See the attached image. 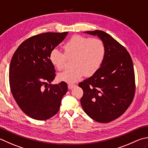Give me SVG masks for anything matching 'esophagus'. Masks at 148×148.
Masks as SVG:
<instances>
[{
	"label": "esophagus",
	"instance_id": "esophagus-1",
	"mask_svg": "<svg viewBox=\"0 0 148 148\" xmlns=\"http://www.w3.org/2000/svg\"><path fill=\"white\" fill-rule=\"evenodd\" d=\"M75 86H76V85H72V84H69V85H68V88H69V89L73 88L74 87H75Z\"/></svg>",
	"mask_w": 148,
	"mask_h": 148
}]
</instances>
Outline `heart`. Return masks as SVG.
Returning <instances> with one entry per match:
<instances>
[{
  "label": "heart",
  "instance_id": "1",
  "mask_svg": "<svg viewBox=\"0 0 148 148\" xmlns=\"http://www.w3.org/2000/svg\"><path fill=\"white\" fill-rule=\"evenodd\" d=\"M64 53L54 49L51 52L49 59L58 70L64 69L66 58H73L74 68L59 74V78L69 83H74L84 75L91 76L99 70L105 56V49L103 42L96 38L76 35L63 45Z\"/></svg>",
  "mask_w": 148,
  "mask_h": 148
}]
</instances>
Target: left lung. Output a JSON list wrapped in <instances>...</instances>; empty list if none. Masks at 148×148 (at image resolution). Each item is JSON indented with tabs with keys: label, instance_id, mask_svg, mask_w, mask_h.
<instances>
[{
	"label": "left lung",
	"instance_id": "8db88e82",
	"mask_svg": "<svg viewBox=\"0 0 148 148\" xmlns=\"http://www.w3.org/2000/svg\"><path fill=\"white\" fill-rule=\"evenodd\" d=\"M85 33L99 37L105 53L99 70L78 85L83 90L81 104L92 119L108 123L121 117L134 100V64L126 49L108 34L99 30Z\"/></svg>",
	"mask_w": 148,
	"mask_h": 148
}]
</instances>
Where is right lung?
I'll return each mask as SVG.
<instances>
[{
	"mask_svg": "<svg viewBox=\"0 0 148 148\" xmlns=\"http://www.w3.org/2000/svg\"><path fill=\"white\" fill-rule=\"evenodd\" d=\"M67 34L49 32L29 38L18 46L11 59V92L20 108L34 119L45 121L56 115L68 90L64 82L50 84L56 71L49 59L51 52Z\"/></svg>",
	"mask_w": 148,
	"mask_h": 148,
	"instance_id": "obj_1",
	"label": "right lung"
}]
</instances>
